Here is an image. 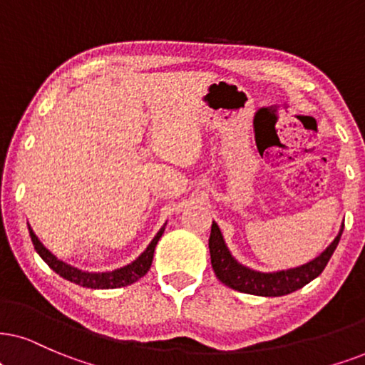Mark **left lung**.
<instances>
[{"label":"left lung","mask_w":365,"mask_h":365,"mask_svg":"<svg viewBox=\"0 0 365 365\" xmlns=\"http://www.w3.org/2000/svg\"><path fill=\"white\" fill-rule=\"evenodd\" d=\"M342 230L344 225L340 229L339 236L334 239V242L320 256L307 262V264L293 267V269L276 271V273H259V271L249 269V267L242 266L241 262L234 259L227 246H225L219 225L212 222L209 237L212 267H214L217 278L222 281L225 286L237 289V292L257 294V297H283V294L293 293L303 288L312 279H315L318 274H322L327 262L330 261L331 255H334L336 244L340 241Z\"/></svg>","instance_id":"8db88e82"}]
</instances>
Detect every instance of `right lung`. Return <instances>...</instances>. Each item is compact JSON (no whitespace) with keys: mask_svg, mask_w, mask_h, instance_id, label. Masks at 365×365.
<instances>
[{"mask_svg":"<svg viewBox=\"0 0 365 365\" xmlns=\"http://www.w3.org/2000/svg\"><path fill=\"white\" fill-rule=\"evenodd\" d=\"M29 230H30L31 242H34L36 252H38L41 259L50 266V269H53L58 276H62L63 279H68L71 283L84 286V288L110 289V288H121V286L133 284L135 281L143 278V276L148 273L151 262H153L155 247L160 241L161 234H163L165 225L158 230V234L153 237V241L150 242V246L146 247V251L143 252L140 257H136L131 264L119 267V269H114V271H108V273H87V271H81L77 269V267L67 264V262L57 259V257H55L52 252H50L48 249L38 241V237L35 236V232L30 229V225H29Z\"/></svg>","mask_w":365,"mask_h":365,"instance_id":"obj_1","label":"right lung"}]
</instances>
